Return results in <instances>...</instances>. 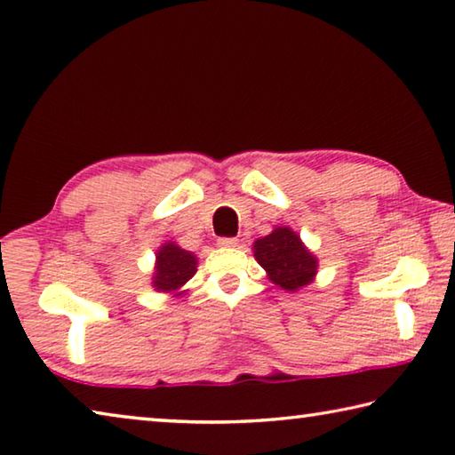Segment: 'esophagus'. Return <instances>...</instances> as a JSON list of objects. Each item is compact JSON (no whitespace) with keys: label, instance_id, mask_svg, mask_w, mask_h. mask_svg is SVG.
Returning <instances> with one entry per match:
<instances>
[{"label":"esophagus","instance_id":"esophagus-1","mask_svg":"<svg viewBox=\"0 0 455 455\" xmlns=\"http://www.w3.org/2000/svg\"><path fill=\"white\" fill-rule=\"evenodd\" d=\"M219 246H222V249H235V246H238V238H219Z\"/></svg>","mask_w":455,"mask_h":455}]
</instances>
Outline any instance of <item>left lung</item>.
<instances>
[{
	"instance_id": "obj_1",
	"label": "left lung",
	"mask_w": 455,
	"mask_h": 455,
	"mask_svg": "<svg viewBox=\"0 0 455 455\" xmlns=\"http://www.w3.org/2000/svg\"><path fill=\"white\" fill-rule=\"evenodd\" d=\"M252 252L270 283L286 292L302 291L318 275L316 254L291 227H276L270 235L256 238Z\"/></svg>"
}]
</instances>
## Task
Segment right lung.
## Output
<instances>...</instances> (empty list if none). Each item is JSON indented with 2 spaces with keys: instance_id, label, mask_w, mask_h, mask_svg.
<instances>
[{
  "instance_id": "obj_1",
  "label": "right lung",
  "mask_w": 455,
  "mask_h": 455,
  "mask_svg": "<svg viewBox=\"0 0 455 455\" xmlns=\"http://www.w3.org/2000/svg\"><path fill=\"white\" fill-rule=\"evenodd\" d=\"M196 264H199V260L191 251L180 249L172 241H164L159 246V251L155 252L151 286L156 292L172 294V299L183 296L187 292L185 284L195 276Z\"/></svg>"
}]
</instances>
